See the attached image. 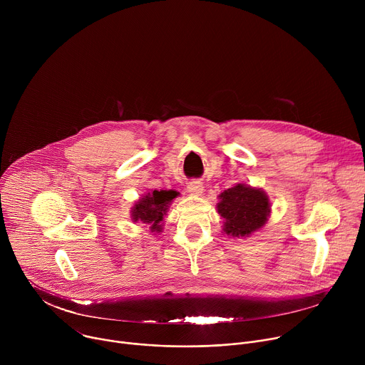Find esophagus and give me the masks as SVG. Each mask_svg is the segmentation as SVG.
I'll use <instances>...</instances> for the list:
<instances>
[{"label": "esophagus", "mask_w": 365, "mask_h": 365, "mask_svg": "<svg viewBox=\"0 0 365 365\" xmlns=\"http://www.w3.org/2000/svg\"><path fill=\"white\" fill-rule=\"evenodd\" d=\"M187 192H189L190 195H193V196L202 195V193H203V185H202V182H199V180L190 182V183L187 185Z\"/></svg>", "instance_id": "obj_1"}]
</instances>
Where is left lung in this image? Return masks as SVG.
<instances>
[{"instance_id":"8db88e82","label":"left lung","mask_w":365,"mask_h":365,"mask_svg":"<svg viewBox=\"0 0 365 365\" xmlns=\"http://www.w3.org/2000/svg\"><path fill=\"white\" fill-rule=\"evenodd\" d=\"M217 211L224 220L222 231L231 238H248L262 230L272 214L269 195L262 187L237 183L218 196Z\"/></svg>"}]
</instances>
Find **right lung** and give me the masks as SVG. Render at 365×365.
I'll use <instances>...</instances> for the list:
<instances>
[{"label": "right lung", "mask_w": 365, "mask_h": 365, "mask_svg": "<svg viewBox=\"0 0 365 365\" xmlns=\"http://www.w3.org/2000/svg\"><path fill=\"white\" fill-rule=\"evenodd\" d=\"M179 192L176 190H151L144 193L133 206H131V221L143 222L150 227L151 232L163 231V220L169 211L173 199L178 197Z\"/></svg>", "instance_id": "1"}]
</instances>
